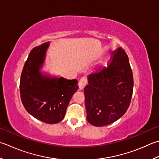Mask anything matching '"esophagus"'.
<instances>
[{
    "mask_svg": "<svg viewBox=\"0 0 159 159\" xmlns=\"http://www.w3.org/2000/svg\"><path fill=\"white\" fill-rule=\"evenodd\" d=\"M87 83H88V80H87V79L85 77H83L80 79L79 82V89H83L84 87H85L87 85Z\"/></svg>",
    "mask_w": 159,
    "mask_h": 159,
    "instance_id": "esophagus-1",
    "label": "esophagus"
}]
</instances>
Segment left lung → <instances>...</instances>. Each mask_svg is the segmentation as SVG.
I'll return each mask as SVG.
<instances>
[{
    "label": "left lung",
    "instance_id": "obj_1",
    "mask_svg": "<svg viewBox=\"0 0 159 159\" xmlns=\"http://www.w3.org/2000/svg\"><path fill=\"white\" fill-rule=\"evenodd\" d=\"M84 89L87 120L92 125H110L123 116L131 102L134 80L123 48L111 56L107 66L92 73Z\"/></svg>",
    "mask_w": 159,
    "mask_h": 159
}]
</instances>
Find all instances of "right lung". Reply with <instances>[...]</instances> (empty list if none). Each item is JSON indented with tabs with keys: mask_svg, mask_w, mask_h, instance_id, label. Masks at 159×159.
<instances>
[{
	"mask_svg": "<svg viewBox=\"0 0 159 159\" xmlns=\"http://www.w3.org/2000/svg\"><path fill=\"white\" fill-rule=\"evenodd\" d=\"M48 46L45 43L31 50L21 73L20 94L27 112L45 123L54 124L64 119L79 86L76 79H50L40 73Z\"/></svg>",
	"mask_w": 159,
	"mask_h": 159,
	"instance_id": "right-lung-1",
	"label": "right lung"
}]
</instances>
